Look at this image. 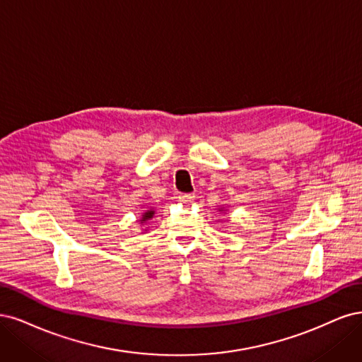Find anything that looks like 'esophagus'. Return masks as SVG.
Instances as JSON below:
<instances>
[{"mask_svg":"<svg viewBox=\"0 0 362 362\" xmlns=\"http://www.w3.org/2000/svg\"><path fill=\"white\" fill-rule=\"evenodd\" d=\"M195 200L194 194H179V202L183 204H189Z\"/></svg>","mask_w":362,"mask_h":362,"instance_id":"obj_1","label":"esophagus"}]
</instances>
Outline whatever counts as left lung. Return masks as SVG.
I'll list each match as a JSON object with an SVG mask.
<instances>
[{"instance_id": "8db88e82", "label": "left lung", "mask_w": 362, "mask_h": 362, "mask_svg": "<svg viewBox=\"0 0 362 362\" xmlns=\"http://www.w3.org/2000/svg\"><path fill=\"white\" fill-rule=\"evenodd\" d=\"M218 211H219V212H224V211H226V209H224V207H219V209H218Z\"/></svg>"}]
</instances>
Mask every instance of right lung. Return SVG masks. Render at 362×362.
Instances as JSON below:
<instances>
[{
  "label": "right lung",
  "mask_w": 362,
  "mask_h": 362,
  "mask_svg": "<svg viewBox=\"0 0 362 362\" xmlns=\"http://www.w3.org/2000/svg\"><path fill=\"white\" fill-rule=\"evenodd\" d=\"M155 214H156L155 209H148V211H146L144 214H141V218H139V224H141V226L147 224L148 221L155 216ZM147 230H148V227H147V228H143V231H147Z\"/></svg>",
  "instance_id": "add662e5"
}]
</instances>
